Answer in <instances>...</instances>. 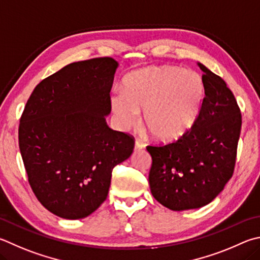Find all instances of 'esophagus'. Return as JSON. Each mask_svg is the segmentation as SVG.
Returning <instances> with one entry per match:
<instances>
[{"mask_svg":"<svg viewBox=\"0 0 260 260\" xmlns=\"http://www.w3.org/2000/svg\"><path fill=\"white\" fill-rule=\"evenodd\" d=\"M145 148V144L142 142L141 140H136L135 141V144H134V150H142Z\"/></svg>","mask_w":260,"mask_h":260,"instance_id":"obj_1","label":"esophagus"}]
</instances>
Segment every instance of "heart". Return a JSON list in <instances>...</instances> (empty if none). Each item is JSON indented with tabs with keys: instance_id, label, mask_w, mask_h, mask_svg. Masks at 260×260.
I'll return each instance as SVG.
<instances>
[{
	"instance_id": "1",
	"label": "heart",
	"mask_w": 260,
	"mask_h": 260,
	"mask_svg": "<svg viewBox=\"0 0 260 260\" xmlns=\"http://www.w3.org/2000/svg\"><path fill=\"white\" fill-rule=\"evenodd\" d=\"M112 92L111 110L121 128L143 121L158 142L174 143L190 133L201 115L206 87L199 74L175 66H153L127 75Z\"/></svg>"
}]
</instances>
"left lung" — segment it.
I'll return each mask as SVG.
<instances>
[{
  "instance_id": "8db88e82",
  "label": "left lung",
  "mask_w": 260,
  "mask_h": 260,
  "mask_svg": "<svg viewBox=\"0 0 260 260\" xmlns=\"http://www.w3.org/2000/svg\"><path fill=\"white\" fill-rule=\"evenodd\" d=\"M206 96L190 133L177 142L149 145V173L154 199L174 211L200 208L224 190L233 175L241 132V112L223 78L198 62Z\"/></svg>"
}]
</instances>
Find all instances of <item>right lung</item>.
I'll list each match as a JSON object with an SVG mask.
<instances>
[{"mask_svg":"<svg viewBox=\"0 0 260 260\" xmlns=\"http://www.w3.org/2000/svg\"><path fill=\"white\" fill-rule=\"evenodd\" d=\"M118 62L109 56L66 66L42 81L19 125V149L39 201L66 219L85 218L107 199L112 169L134 139L111 129L110 91Z\"/></svg>","mask_w":260,"mask_h":260,"instance_id":"obj_1","label":"right lung"}]
</instances>
